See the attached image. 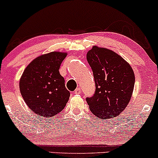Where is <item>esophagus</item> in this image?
Instances as JSON below:
<instances>
[{
	"instance_id": "esophagus-1",
	"label": "esophagus",
	"mask_w": 158,
	"mask_h": 158,
	"mask_svg": "<svg viewBox=\"0 0 158 158\" xmlns=\"http://www.w3.org/2000/svg\"><path fill=\"white\" fill-rule=\"evenodd\" d=\"M81 92H82V90H81L80 88H76L75 91H74V94H81Z\"/></svg>"
}]
</instances>
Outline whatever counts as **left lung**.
Here are the masks:
<instances>
[{
    "label": "left lung",
    "mask_w": 158,
    "mask_h": 158,
    "mask_svg": "<svg viewBox=\"0 0 158 158\" xmlns=\"http://www.w3.org/2000/svg\"><path fill=\"white\" fill-rule=\"evenodd\" d=\"M86 58L96 85L94 96L86 99L90 110L99 119L117 117L132 97L135 83L132 67L115 52L97 46L88 52Z\"/></svg>",
    "instance_id": "8db88e82"
}]
</instances>
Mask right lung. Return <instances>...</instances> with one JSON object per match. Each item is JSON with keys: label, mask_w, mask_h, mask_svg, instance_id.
Masks as SVG:
<instances>
[{"label": "right lung", "mask_w": 158, "mask_h": 158, "mask_svg": "<svg viewBox=\"0 0 158 158\" xmlns=\"http://www.w3.org/2000/svg\"><path fill=\"white\" fill-rule=\"evenodd\" d=\"M67 55L60 52L41 55L27 66L21 76V94L31 110L41 117L56 115L70 98V91L59 73Z\"/></svg>", "instance_id": "right-lung-1"}]
</instances>
